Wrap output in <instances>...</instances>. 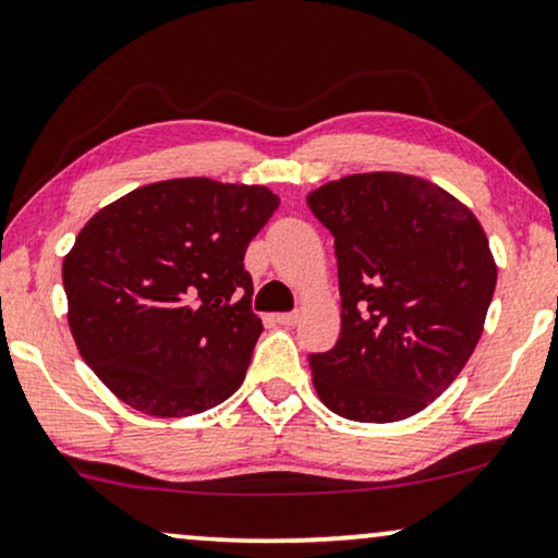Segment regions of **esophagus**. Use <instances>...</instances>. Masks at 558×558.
I'll list each match as a JSON object with an SVG mask.
<instances>
[{"label": "esophagus", "mask_w": 558, "mask_h": 558, "mask_svg": "<svg viewBox=\"0 0 558 558\" xmlns=\"http://www.w3.org/2000/svg\"><path fill=\"white\" fill-rule=\"evenodd\" d=\"M274 320H277L279 325H296V320H300V313H279V315H274Z\"/></svg>", "instance_id": "obj_1"}]
</instances>
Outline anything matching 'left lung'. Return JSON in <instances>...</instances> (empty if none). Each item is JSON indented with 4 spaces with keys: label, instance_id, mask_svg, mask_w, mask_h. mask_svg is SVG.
Segmentation results:
<instances>
[{
    "label": "left lung",
    "instance_id": "left-lung-1",
    "mask_svg": "<svg viewBox=\"0 0 558 558\" xmlns=\"http://www.w3.org/2000/svg\"><path fill=\"white\" fill-rule=\"evenodd\" d=\"M336 238L341 336L307 364L325 408L359 423L415 415L476 349L497 284L487 235L440 186L376 171L307 197Z\"/></svg>",
    "mask_w": 558,
    "mask_h": 558
}]
</instances>
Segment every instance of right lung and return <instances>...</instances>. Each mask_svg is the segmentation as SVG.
<instances>
[{"label": "right lung", "instance_id": "add662e5", "mask_svg": "<svg viewBox=\"0 0 558 558\" xmlns=\"http://www.w3.org/2000/svg\"><path fill=\"white\" fill-rule=\"evenodd\" d=\"M277 207L266 186L169 179L82 228L63 258L69 328L122 402L184 417L241 387L264 330L243 258Z\"/></svg>", "mask_w": 558, "mask_h": 558}]
</instances>
